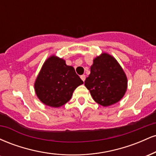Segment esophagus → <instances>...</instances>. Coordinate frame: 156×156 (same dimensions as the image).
<instances>
[{
	"label": "esophagus",
	"instance_id": "obj_1",
	"mask_svg": "<svg viewBox=\"0 0 156 156\" xmlns=\"http://www.w3.org/2000/svg\"><path fill=\"white\" fill-rule=\"evenodd\" d=\"M80 78H81V80H83V81H84V80H85V79H86V76H85V75H83V76H80Z\"/></svg>",
	"mask_w": 156,
	"mask_h": 156
}]
</instances>
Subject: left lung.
I'll return each mask as SVG.
<instances>
[{
  "instance_id": "left-lung-1",
  "label": "left lung",
  "mask_w": 156,
  "mask_h": 156,
  "mask_svg": "<svg viewBox=\"0 0 156 156\" xmlns=\"http://www.w3.org/2000/svg\"><path fill=\"white\" fill-rule=\"evenodd\" d=\"M90 69L84 85L94 101L105 107L120 101L127 90L128 80L117 61L103 53L93 60Z\"/></svg>"
}]
</instances>
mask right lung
Returning a JSON list of instances; mask_svg holds the SVG:
<instances>
[{"mask_svg":"<svg viewBox=\"0 0 156 156\" xmlns=\"http://www.w3.org/2000/svg\"><path fill=\"white\" fill-rule=\"evenodd\" d=\"M83 83L74 67L53 55L42 65L35 80L34 89L42 103L58 108L67 103L75 89Z\"/></svg>","mask_w":156,"mask_h":156,"instance_id":"add662e5","label":"right lung"}]
</instances>
